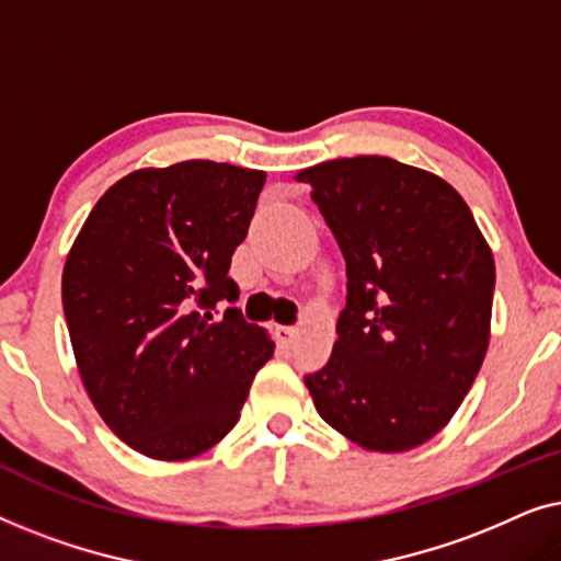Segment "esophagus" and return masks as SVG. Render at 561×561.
<instances>
[{
	"label": "esophagus",
	"instance_id": "34e87169",
	"mask_svg": "<svg viewBox=\"0 0 561 561\" xmlns=\"http://www.w3.org/2000/svg\"><path fill=\"white\" fill-rule=\"evenodd\" d=\"M278 340L283 344H290L296 340V327H278Z\"/></svg>",
	"mask_w": 561,
	"mask_h": 561
}]
</instances>
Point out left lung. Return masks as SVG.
I'll return each instance as SVG.
<instances>
[{
    "instance_id": "1",
    "label": "left lung",
    "mask_w": 561,
    "mask_h": 561,
    "mask_svg": "<svg viewBox=\"0 0 561 561\" xmlns=\"http://www.w3.org/2000/svg\"><path fill=\"white\" fill-rule=\"evenodd\" d=\"M347 265L329 363L304 375L319 416L370 451H405L455 416L485 357L495 263L465 198L393 158L306 168Z\"/></svg>"
}]
</instances>
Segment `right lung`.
I'll list each match as a JSON object with an SVG mask.
<instances>
[{
  "label": "right lung",
  "instance_id": "1",
  "mask_svg": "<svg viewBox=\"0 0 561 561\" xmlns=\"http://www.w3.org/2000/svg\"><path fill=\"white\" fill-rule=\"evenodd\" d=\"M263 183V171L214 160L135 171L99 198L68 252L64 313L81 380L145 457L214 447L273 357L229 278Z\"/></svg>",
  "mask_w": 561,
  "mask_h": 561
}]
</instances>
